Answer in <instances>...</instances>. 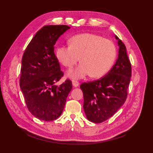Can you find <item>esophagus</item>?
Here are the masks:
<instances>
[{
  "label": "esophagus",
  "mask_w": 153,
  "mask_h": 153,
  "mask_svg": "<svg viewBox=\"0 0 153 153\" xmlns=\"http://www.w3.org/2000/svg\"><path fill=\"white\" fill-rule=\"evenodd\" d=\"M72 85H73V86H74V87H78V86H79V82H77V81H76V80H73V81H72Z\"/></svg>",
  "instance_id": "1"
}]
</instances>
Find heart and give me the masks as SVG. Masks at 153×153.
Listing matches in <instances>:
<instances>
[{
  "label": "heart",
  "mask_w": 153,
  "mask_h": 153,
  "mask_svg": "<svg viewBox=\"0 0 153 153\" xmlns=\"http://www.w3.org/2000/svg\"><path fill=\"white\" fill-rule=\"evenodd\" d=\"M70 46L56 48L58 61L71 69L77 62L81 64L74 70L68 71L72 79H82L89 74L93 78H100L108 72L116 56L115 45L111 41L100 35L85 33L76 35L69 41Z\"/></svg>",
  "instance_id": "heart-1"
}]
</instances>
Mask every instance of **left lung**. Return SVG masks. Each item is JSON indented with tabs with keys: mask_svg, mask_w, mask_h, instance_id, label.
Listing matches in <instances>:
<instances>
[{
	"mask_svg": "<svg viewBox=\"0 0 153 153\" xmlns=\"http://www.w3.org/2000/svg\"><path fill=\"white\" fill-rule=\"evenodd\" d=\"M118 57L105 76L100 79L81 84L83 95V110L87 118L101 123L112 117L124 104L131 77V66L126 47L120 39Z\"/></svg>",
	"mask_w": 153,
	"mask_h": 153,
	"instance_id": "left-lung-1",
	"label": "left lung"
}]
</instances>
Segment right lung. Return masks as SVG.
<instances>
[{"label":"right lung","mask_w":153,"mask_h":153,"mask_svg":"<svg viewBox=\"0 0 153 153\" xmlns=\"http://www.w3.org/2000/svg\"><path fill=\"white\" fill-rule=\"evenodd\" d=\"M70 28L66 25H45L37 32L23 55L19 86L29 111L41 120L57 119L72 89L70 79L59 86L55 85L64 73L54 54V46Z\"/></svg>","instance_id":"add662e5"}]
</instances>
